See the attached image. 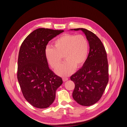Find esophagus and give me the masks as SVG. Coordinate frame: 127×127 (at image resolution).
Returning <instances> with one entry per match:
<instances>
[{"mask_svg":"<svg viewBox=\"0 0 127 127\" xmlns=\"http://www.w3.org/2000/svg\"><path fill=\"white\" fill-rule=\"evenodd\" d=\"M68 80V78L67 77H63V81H67Z\"/></svg>","mask_w":127,"mask_h":127,"instance_id":"1","label":"esophagus"}]
</instances>
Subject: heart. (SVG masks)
<instances>
[{"mask_svg":"<svg viewBox=\"0 0 127 127\" xmlns=\"http://www.w3.org/2000/svg\"><path fill=\"white\" fill-rule=\"evenodd\" d=\"M54 46L55 48L46 47L45 55L53 69L59 67L64 55L66 61L56 71L60 76L71 75L76 67L83 65L87 60L89 45L87 38L83 35L65 34L56 39Z\"/></svg>","mask_w":127,"mask_h":127,"instance_id":"1","label":"heart"}]
</instances>
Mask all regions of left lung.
I'll list each match as a JSON object with an SVG mask.
<instances>
[{
	"label": "left lung",
	"mask_w": 127,
	"mask_h": 127,
	"mask_svg": "<svg viewBox=\"0 0 127 127\" xmlns=\"http://www.w3.org/2000/svg\"><path fill=\"white\" fill-rule=\"evenodd\" d=\"M71 30L82 31L90 45L85 63L70 77L75 85L73 97L81 105L91 106L101 99L108 82L107 53L99 38L92 32L82 28Z\"/></svg>",
	"instance_id": "left-lung-1"
}]
</instances>
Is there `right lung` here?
Here are the masks:
<instances>
[{"label":"right lung","instance_id":"add662e5","mask_svg":"<svg viewBox=\"0 0 127 127\" xmlns=\"http://www.w3.org/2000/svg\"><path fill=\"white\" fill-rule=\"evenodd\" d=\"M41 28L29 34L19 50L17 78L25 99L37 108H48L54 102L62 78L48 66L45 49L48 42L64 32Z\"/></svg>","mask_w":127,"mask_h":127}]
</instances>
